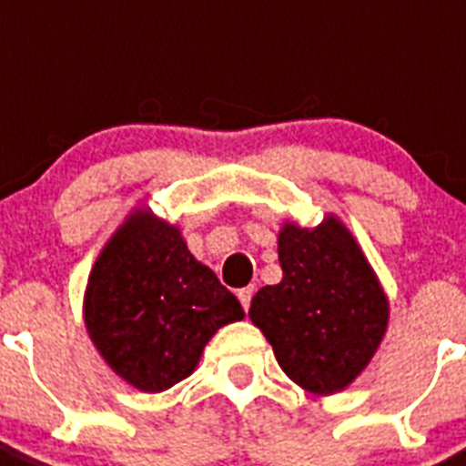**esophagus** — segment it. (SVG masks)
Listing matches in <instances>:
<instances>
[{
	"label": "esophagus",
	"mask_w": 466,
	"mask_h": 466,
	"mask_svg": "<svg viewBox=\"0 0 466 466\" xmlns=\"http://www.w3.org/2000/svg\"><path fill=\"white\" fill-rule=\"evenodd\" d=\"M253 293H256V289H253V286H246V289H241L238 290V300H241V305H244V309L248 311V307H250V300H253Z\"/></svg>",
	"instance_id": "1"
}]
</instances>
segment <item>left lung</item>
Instances as JSON below:
<instances>
[{
	"label": "left lung",
	"mask_w": 466,
	"mask_h": 466,
	"mask_svg": "<svg viewBox=\"0 0 466 466\" xmlns=\"http://www.w3.org/2000/svg\"><path fill=\"white\" fill-rule=\"evenodd\" d=\"M283 279L250 300L248 317L279 366L311 394L350 387L378 351L390 302L350 229L335 216L314 229L279 232Z\"/></svg>",
	"instance_id": "obj_1"
}]
</instances>
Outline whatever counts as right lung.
I'll use <instances>...</instances> for the list:
<instances>
[{"label":"right lung","instance_id":"1","mask_svg":"<svg viewBox=\"0 0 466 466\" xmlns=\"http://www.w3.org/2000/svg\"><path fill=\"white\" fill-rule=\"evenodd\" d=\"M246 314L183 234L133 210L100 250L84 295L88 338L136 390L164 391L194 373L218 329Z\"/></svg>","mask_w":466,"mask_h":466}]
</instances>
